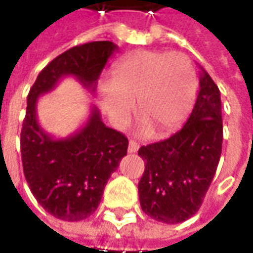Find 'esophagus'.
<instances>
[{"instance_id":"esophagus-1","label":"esophagus","mask_w":253,"mask_h":253,"mask_svg":"<svg viewBox=\"0 0 253 253\" xmlns=\"http://www.w3.org/2000/svg\"><path fill=\"white\" fill-rule=\"evenodd\" d=\"M138 149H139V145L135 141H130L128 142V152L130 153H135V152H138Z\"/></svg>"}]
</instances>
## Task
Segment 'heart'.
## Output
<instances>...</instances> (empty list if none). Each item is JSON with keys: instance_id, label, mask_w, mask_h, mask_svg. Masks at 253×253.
Returning <instances> with one entry per match:
<instances>
[{"instance_id": "heart-1", "label": "heart", "mask_w": 253, "mask_h": 253, "mask_svg": "<svg viewBox=\"0 0 253 253\" xmlns=\"http://www.w3.org/2000/svg\"><path fill=\"white\" fill-rule=\"evenodd\" d=\"M196 74L181 52L142 50L116 63L111 81L101 85V104L116 126L130 119L138 99L143 116L141 134L159 135L173 130L194 104Z\"/></svg>"}]
</instances>
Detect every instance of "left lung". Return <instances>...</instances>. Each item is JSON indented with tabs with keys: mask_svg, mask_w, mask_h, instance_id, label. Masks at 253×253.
Masks as SVG:
<instances>
[{
	"mask_svg": "<svg viewBox=\"0 0 253 253\" xmlns=\"http://www.w3.org/2000/svg\"><path fill=\"white\" fill-rule=\"evenodd\" d=\"M201 70L199 93L183 128L138 150L145 161L139 203L160 222L180 223L199 210L221 157V94L209 73Z\"/></svg>",
	"mask_w": 253,
	"mask_h": 253,
	"instance_id": "obj_1",
	"label": "left lung"
}]
</instances>
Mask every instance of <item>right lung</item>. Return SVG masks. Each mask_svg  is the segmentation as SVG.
<instances>
[{"mask_svg": "<svg viewBox=\"0 0 253 253\" xmlns=\"http://www.w3.org/2000/svg\"><path fill=\"white\" fill-rule=\"evenodd\" d=\"M115 51L118 46L108 41L73 47L39 73L27 97L21 128L24 176L39 205L58 219L81 221L96 211L111 173L127 154L128 141L105 126L94 105L78 131L55 138L38 122V99L65 77H74L94 94L101 70Z\"/></svg>", "mask_w": 253, "mask_h": 253, "instance_id": "right-lung-1", "label": "right lung"}]
</instances>
